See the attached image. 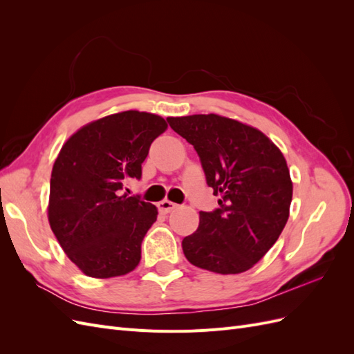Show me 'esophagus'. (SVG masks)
Instances as JSON below:
<instances>
[{"mask_svg":"<svg viewBox=\"0 0 354 354\" xmlns=\"http://www.w3.org/2000/svg\"><path fill=\"white\" fill-rule=\"evenodd\" d=\"M176 208H177V203L171 202V201H168V199H164V201L158 202V209H159L160 212H164V214H168V212H171V211L176 209Z\"/></svg>","mask_w":354,"mask_h":354,"instance_id":"esophagus-1","label":"esophagus"}]
</instances>
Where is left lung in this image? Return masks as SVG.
<instances>
[{"instance_id":"1","label":"left lung","mask_w":354,"mask_h":354,"mask_svg":"<svg viewBox=\"0 0 354 354\" xmlns=\"http://www.w3.org/2000/svg\"><path fill=\"white\" fill-rule=\"evenodd\" d=\"M169 127L195 147L218 208L199 212L181 242L199 269L238 274L259 263L289 217L292 181L285 156L257 128L216 113L169 116Z\"/></svg>"}]
</instances>
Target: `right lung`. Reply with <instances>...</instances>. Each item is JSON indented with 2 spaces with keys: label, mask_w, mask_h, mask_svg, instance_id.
I'll list each match as a JSON object with an SVG mask.
<instances>
[{
  "label": "right lung",
  "mask_w": 354,
  "mask_h": 354,
  "mask_svg": "<svg viewBox=\"0 0 354 354\" xmlns=\"http://www.w3.org/2000/svg\"><path fill=\"white\" fill-rule=\"evenodd\" d=\"M167 128L162 116L125 111L81 127L62 146L51 171L48 223L84 274L108 279L140 263L158 208L120 190L125 178L142 177L149 147Z\"/></svg>",
  "instance_id": "obj_1"
}]
</instances>
